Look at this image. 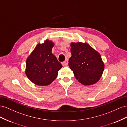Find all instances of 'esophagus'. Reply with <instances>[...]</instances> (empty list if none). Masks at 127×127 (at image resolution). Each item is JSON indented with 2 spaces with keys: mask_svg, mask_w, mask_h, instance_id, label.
I'll return each instance as SVG.
<instances>
[{
  "mask_svg": "<svg viewBox=\"0 0 127 127\" xmlns=\"http://www.w3.org/2000/svg\"><path fill=\"white\" fill-rule=\"evenodd\" d=\"M62 64L63 65H67V64H68V60H66L65 61H64V62H63L62 63Z\"/></svg>",
  "mask_w": 127,
  "mask_h": 127,
  "instance_id": "1",
  "label": "esophagus"
}]
</instances>
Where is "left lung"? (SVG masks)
<instances>
[{
	"label": "left lung",
	"instance_id": "8db88e82",
	"mask_svg": "<svg viewBox=\"0 0 127 127\" xmlns=\"http://www.w3.org/2000/svg\"><path fill=\"white\" fill-rule=\"evenodd\" d=\"M68 66L75 78L84 85H92L100 79L104 64L99 53L87 43L72 42Z\"/></svg>",
	"mask_w": 127,
	"mask_h": 127
}]
</instances>
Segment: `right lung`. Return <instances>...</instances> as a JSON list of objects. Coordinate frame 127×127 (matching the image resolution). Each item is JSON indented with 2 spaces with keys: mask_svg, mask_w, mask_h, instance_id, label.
Returning <instances> with one entry per match:
<instances>
[{
  "mask_svg": "<svg viewBox=\"0 0 127 127\" xmlns=\"http://www.w3.org/2000/svg\"><path fill=\"white\" fill-rule=\"evenodd\" d=\"M54 43L46 40L39 43L28 57L25 74L30 81L39 86L50 85L55 80L58 71L62 67L57 58L52 53Z\"/></svg>",
  "mask_w": 127,
  "mask_h": 127,
  "instance_id": "add662e5",
  "label": "right lung"
}]
</instances>
